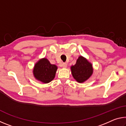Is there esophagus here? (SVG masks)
I'll use <instances>...</instances> for the list:
<instances>
[{
	"mask_svg": "<svg viewBox=\"0 0 126 126\" xmlns=\"http://www.w3.org/2000/svg\"><path fill=\"white\" fill-rule=\"evenodd\" d=\"M62 66L63 68H67V64L66 63H63L62 64Z\"/></svg>",
	"mask_w": 126,
	"mask_h": 126,
	"instance_id": "obj_1",
	"label": "esophagus"
}]
</instances>
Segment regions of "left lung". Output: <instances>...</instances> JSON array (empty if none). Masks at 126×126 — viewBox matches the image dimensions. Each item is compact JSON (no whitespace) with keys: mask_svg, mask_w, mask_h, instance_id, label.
Returning <instances> with one entry per match:
<instances>
[{"mask_svg":"<svg viewBox=\"0 0 126 126\" xmlns=\"http://www.w3.org/2000/svg\"><path fill=\"white\" fill-rule=\"evenodd\" d=\"M71 69L74 79L80 83L88 80L93 73L92 64L82 55L77 59L75 64L71 66Z\"/></svg>","mask_w":126,"mask_h":126,"instance_id":"1","label":"left lung"}]
</instances>
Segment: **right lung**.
<instances>
[{"mask_svg":"<svg viewBox=\"0 0 126 126\" xmlns=\"http://www.w3.org/2000/svg\"><path fill=\"white\" fill-rule=\"evenodd\" d=\"M57 66L52 64L46 58L40 59L36 62L33 69L34 78L43 83H48L54 78Z\"/></svg>","mask_w":126,"mask_h":126,"instance_id":"obj_1","label":"right lung"}]
</instances>
